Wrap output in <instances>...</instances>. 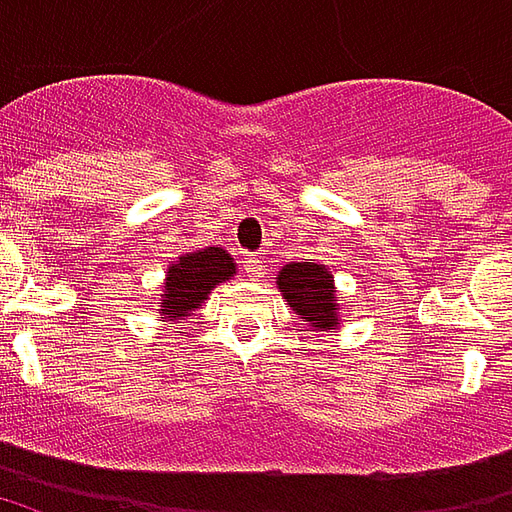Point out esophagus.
I'll return each mask as SVG.
<instances>
[{
  "label": "esophagus",
  "instance_id": "1",
  "mask_svg": "<svg viewBox=\"0 0 512 512\" xmlns=\"http://www.w3.org/2000/svg\"><path fill=\"white\" fill-rule=\"evenodd\" d=\"M244 271H246V277H260V274H263L266 268H263V260H260V257L249 255V257H246Z\"/></svg>",
  "mask_w": 512,
  "mask_h": 512
}]
</instances>
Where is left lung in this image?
<instances>
[{
	"mask_svg": "<svg viewBox=\"0 0 512 512\" xmlns=\"http://www.w3.org/2000/svg\"><path fill=\"white\" fill-rule=\"evenodd\" d=\"M279 290L296 315L315 326H337V293L332 271L318 263H290L279 271Z\"/></svg>",
	"mask_w": 512,
	"mask_h": 512,
	"instance_id": "left-lung-1",
	"label": "left lung"
}]
</instances>
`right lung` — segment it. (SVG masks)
<instances>
[{
	"label": "right lung",
	"mask_w": 512,
	"mask_h": 512,
	"mask_svg": "<svg viewBox=\"0 0 512 512\" xmlns=\"http://www.w3.org/2000/svg\"><path fill=\"white\" fill-rule=\"evenodd\" d=\"M233 274V257L219 246H208L202 252L180 257L175 266H169L167 285H164L158 304L164 307V315L180 321L186 315H194L197 307H202V301L211 296V288L216 282L233 277Z\"/></svg>",
	"instance_id": "1"
}]
</instances>
